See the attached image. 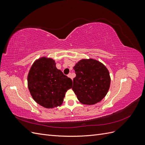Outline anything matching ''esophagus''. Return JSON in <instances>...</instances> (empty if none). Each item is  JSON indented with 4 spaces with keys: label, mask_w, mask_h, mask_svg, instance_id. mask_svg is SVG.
Instances as JSON below:
<instances>
[{
    "label": "esophagus",
    "mask_w": 145,
    "mask_h": 145,
    "mask_svg": "<svg viewBox=\"0 0 145 145\" xmlns=\"http://www.w3.org/2000/svg\"><path fill=\"white\" fill-rule=\"evenodd\" d=\"M68 77H69V78H71V79H72V76H71V73H69V74H68Z\"/></svg>",
    "instance_id": "obj_1"
}]
</instances>
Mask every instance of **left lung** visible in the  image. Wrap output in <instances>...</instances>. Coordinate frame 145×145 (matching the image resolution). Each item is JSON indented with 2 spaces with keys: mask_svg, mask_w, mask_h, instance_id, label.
I'll use <instances>...</instances> for the list:
<instances>
[{
  "mask_svg": "<svg viewBox=\"0 0 145 145\" xmlns=\"http://www.w3.org/2000/svg\"><path fill=\"white\" fill-rule=\"evenodd\" d=\"M76 76L72 89L78 100L84 105H94L106 95L111 78L105 66L93 59H82L74 67Z\"/></svg>",
  "mask_w": 145,
  "mask_h": 145,
  "instance_id": "left-lung-1",
  "label": "left lung"
}]
</instances>
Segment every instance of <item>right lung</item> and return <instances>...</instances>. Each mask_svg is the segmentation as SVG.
I'll list each match as a JSON object with an SVG mask.
<instances>
[{
    "label": "right lung",
    "instance_id": "obj_1",
    "mask_svg": "<svg viewBox=\"0 0 145 145\" xmlns=\"http://www.w3.org/2000/svg\"><path fill=\"white\" fill-rule=\"evenodd\" d=\"M27 80L32 97L46 108L60 106L66 92L72 86L71 78L56 68L53 59L46 57L39 59L33 63Z\"/></svg>",
    "mask_w": 145,
    "mask_h": 145
}]
</instances>
